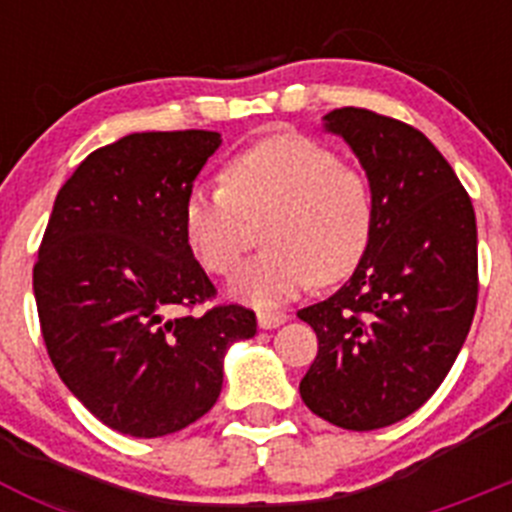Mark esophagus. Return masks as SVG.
<instances>
[{
    "mask_svg": "<svg viewBox=\"0 0 512 512\" xmlns=\"http://www.w3.org/2000/svg\"><path fill=\"white\" fill-rule=\"evenodd\" d=\"M259 320V328L271 330V328H279L282 323H287V312H279V310H259L256 315Z\"/></svg>",
    "mask_w": 512,
    "mask_h": 512,
    "instance_id": "esophagus-1",
    "label": "esophagus"
}]
</instances>
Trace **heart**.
Here are the masks:
<instances>
[{
    "label": "heart",
    "instance_id": "obj_1",
    "mask_svg": "<svg viewBox=\"0 0 512 512\" xmlns=\"http://www.w3.org/2000/svg\"><path fill=\"white\" fill-rule=\"evenodd\" d=\"M266 248L235 271L230 292L277 305L302 289L336 284L364 259L374 202L359 171L302 135H274L233 156L223 187H197L184 205L192 253L212 274H230L256 243Z\"/></svg>",
    "mask_w": 512,
    "mask_h": 512
}]
</instances>
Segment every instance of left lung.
<instances>
[{
  "label": "left lung",
  "instance_id": "1",
  "mask_svg": "<svg viewBox=\"0 0 512 512\" xmlns=\"http://www.w3.org/2000/svg\"><path fill=\"white\" fill-rule=\"evenodd\" d=\"M364 166L372 241L336 295L297 315L318 336L307 408L346 431L408 418L454 366L477 310V220L449 161L413 125L361 107L323 117Z\"/></svg>",
  "mask_w": 512,
  "mask_h": 512
}]
</instances>
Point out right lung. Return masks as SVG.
<instances>
[{"label":"right lung","instance_id":"right-lung-1","mask_svg":"<svg viewBox=\"0 0 512 512\" xmlns=\"http://www.w3.org/2000/svg\"><path fill=\"white\" fill-rule=\"evenodd\" d=\"M220 133H133L97 148L53 202L33 269L40 330L76 400L135 438L200 420L223 390V359L256 315L217 305L184 233V205Z\"/></svg>","mask_w":512,"mask_h":512}]
</instances>
